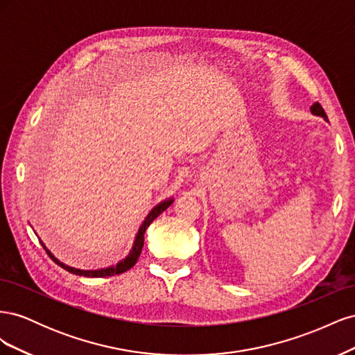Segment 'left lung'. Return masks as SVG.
Instances as JSON below:
<instances>
[{
	"label": "left lung",
	"mask_w": 355,
	"mask_h": 355,
	"mask_svg": "<svg viewBox=\"0 0 355 355\" xmlns=\"http://www.w3.org/2000/svg\"><path fill=\"white\" fill-rule=\"evenodd\" d=\"M311 112H313L314 115H318V116H323L326 121H329L327 120V115H326V112H324V110L321 108V105L318 103V102H315L313 106H311Z\"/></svg>",
	"instance_id": "left-lung-1"
}]
</instances>
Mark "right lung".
I'll return each instance as SVG.
<instances>
[{
	"mask_svg": "<svg viewBox=\"0 0 355 355\" xmlns=\"http://www.w3.org/2000/svg\"><path fill=\"white\" fill-rule=\"evenodd\" d=\"M173 202V198H168V200H164L161 201L159 204H157V206L148 213V216L145 218L144 223L141 225V228H139L137 231V235L135 239V243H133V247L130 253H128L123 261L118 262L116 265L114 266H108V268H102V270H94V271H84V270H77V268H72L69 265H65L62 263L59 259H56L55 256H53V253L47 249V247L44 245V243H41L42 247H44L47 254L51 257L53 261H55L60 268H63V270H67L68 272L71 274H75V275H83V277H111V275H118V274H123L125 271L130 270V268L137 262L139 256H141V252H142V247H144V235H145V231L148 230L149 225H151L154 222V219H157L161 213H163L170 204Z\"/></svg>",
	"mask_w": 355,
	"mask_h": 355,
	"instance_id": "obj_1",
	"label": "right lung"
}]
</instances>
